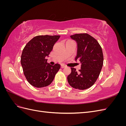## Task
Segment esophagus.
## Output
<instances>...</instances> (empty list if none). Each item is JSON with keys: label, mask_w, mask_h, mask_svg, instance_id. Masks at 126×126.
<instances>
[{"label": "esophagus", "mask_w": 126, "mask_h": 126, "mask_svg": "<svg viewBox=\"0 0 126 126\" xmlns=\"http://www.w3.org/2000/svg\"><path fill=\"white\" fill-rule=\"evenodd\" d=\"M66 66H64V65H63V64H62V65H61V68H65Z\"/></svg>", "instance_id": "34e87169"}]
</instances>
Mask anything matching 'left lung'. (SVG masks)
<instances>
[{
	"instance_id": "8db88e82",
	"label": "left lung",
	"mask_w": 126,
	"mask_h": 126,
	"mask_svg": "<svg viewBox=\"0 0 126 126\" xmlns=\"http://www.w3.org/2000/svg\"><path fill=\"white\" fill-rule=\"evenodd\" d=\"M70 37L77 44L75 60H79L81 65L78 72L71 68L68 82L74 88L85 90L92 86L100 75L104 62L102 48L97 40L88 33L75 34Z\"/></svg>"
}]
</instances>
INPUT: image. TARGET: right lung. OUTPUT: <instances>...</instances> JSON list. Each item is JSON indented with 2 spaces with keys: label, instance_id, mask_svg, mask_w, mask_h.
<instances>
[{
  "label": "right lung",
  "instance_id": "1",
  "mask_svg": "<svg viewBox=\"0 0 126 126\" xmlns=\"http://www.w3.org/2000/svg\"><path fill=\"white\" fill-rule=\"evenodd\" d=\"M60 37L37 36L24 47L21 56V64L26 79L32 86L37 88L48 86L60 68L58 63L52 66L47 63L46 59Z\"/></svg>",
  "mask_w": 126,
  "mask_h": 126
}]
</instances>
